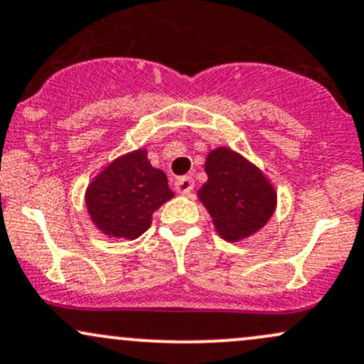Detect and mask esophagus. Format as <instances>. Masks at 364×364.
Instances as JSON below:
<instances>
[{"instance_id": "1", "label": "esophagus", "mask_w": 364, "mask_h": 364, "mask_svg": "<svg viewBox=\"0 0 364 364\" xmlns=\"http://www.w3.org/2000/svg\"><path fill=\"white\" fill-rule=\"evenodd\" d=\"M175 189H177L178 194L189 196L192 189H194V178L191 175H183V177H178L175 181Z\"/></svg>"}]
</instances>
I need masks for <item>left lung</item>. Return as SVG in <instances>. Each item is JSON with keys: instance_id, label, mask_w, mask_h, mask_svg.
<instances>
[{"instance_id": "left-lung-1", "label": "left lung", "mask_w": 364, "mask_h": 364, "mask_svg": "<svg viewBox=\"0 0 364 364\" xmlns=\"http://www.w3.org/2000/svg\"><path fill=\"white\" fill-rule=\"evenodd\" d=\"M204 168L208 182L199 198L225 240H242L267 223L274 213L276 192L254 165L232 149L218 148L209 153Z\"/></svg>"}]
</instances>
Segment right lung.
Returning <instances> with one entry per match:
<instances>
[{
  "label": "right lung",
  "instance_id": "obj_1",
  "mask_svg": "<svg viewBox=\"0 0 364 364\" xmlns=\"http://www.w3.org/2000/svg\"><path fill=\"white\" fill-rule=\"evenodd\" d=\"M172 198L166 175L153 168L146 151L138 149L115 160L90 183L87 206L98 230L134 240L149 228L153 211Z\"/></svg>",
  "mask_w": 364,
  "mask_h": 364
}]
</instances>
